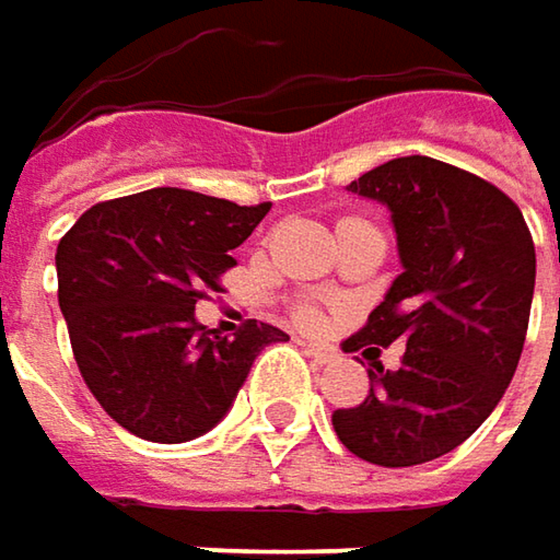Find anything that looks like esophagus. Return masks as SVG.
<instances>
[{"instance_id":"34e87169","label":"esophagus","mask_w":560,"mask_h":560,"mask_svg":"<svg viewBox=\"0 0 560 560\" xmlns=\"http://www.w3.org/2000/svg\"><path fill=\"white\" fill-rule=\"evenodd\" d=\"M304 351L311 354L316 364H332L339 358V351L329 346H319V342H304Z\"/></svg>"}]
</instances>
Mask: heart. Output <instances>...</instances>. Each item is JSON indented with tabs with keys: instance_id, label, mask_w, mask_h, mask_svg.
<instances>
[{
	"instance_id": "heart-1",
	"label": "heart",
	"mask_w": 560,
	"mask_h": 560,
	"mask_svg": "<svg viewBox=\"0 0 560 560\" xmlns=\"http://www.w3.org/2000/svg\"><path fill=\"white\" fill-rule=\"evenodd\" d=\"M298 319H301V323H311L313 319L311 307H301V311H298Z\"/></svg>"
}]
</instances>
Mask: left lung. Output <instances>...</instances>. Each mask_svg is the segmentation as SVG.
<instances>
[{"instance_id":"8db88e82","label":"left lung","mask_w":560,"mask_h":560,"mask_svg":"<svg viewBox=\"0 0 560 560\" xmlns=\"http://www.w3.org/2000/svg\"><path fill=\"white\" fill-rule=\"evenodd\" d=\"M389 206L402 276L342 342L364 351L371 393L332 411L339 441L399 469L472 438L520 364L536 288V247L520 206L494 183L438 158H393L348 183ZM407 346L383 372L378 348Z\"/></svg>"}]
</instances>
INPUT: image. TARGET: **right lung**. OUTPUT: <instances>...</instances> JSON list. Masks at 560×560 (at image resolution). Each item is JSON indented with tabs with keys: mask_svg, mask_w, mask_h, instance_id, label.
<instances>
[{
	"mask_svg": "<svg viewBox=\"0 0 560 560\" xmlns=\"http://www.w3.org/2000/svg\"><path fill=\"white\" fill-rule=\"evenodd\" d=\"M272 202L237 206L158 186L91 206L56 247L59 311L75 364L101 409L129 434L183 444L214 428L256 354L288 336L247 319L218 336L196 301L221 291Z\"/></svg>",
	"mask_w": 560,
	"mask_h": 560,
	"instance_id": "right-lung-1",
	"label": "right lung"
}]
</instances>
